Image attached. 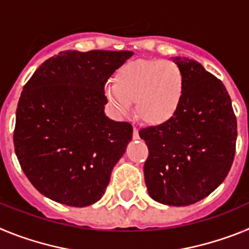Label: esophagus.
<instances>
[{
    "instance_id": "34e87169",
    "label": "esophagus",
    "mask_w": 249,
    "mask_h": 249,
    "mask_svg": "<svg viewBox=\"0 0 249 249\" xmlns=\"http://www.w3.org/2000/svg\"><path fill=\"white\" fill-rule=\"evenodd\" d=\"M140 138V135H138V129L133 128V140H138Z\"/></svg>"
}]
</instances>
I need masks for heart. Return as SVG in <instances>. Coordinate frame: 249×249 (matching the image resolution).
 <instances>
[{
	"label": "heart",
	"mask_w": 249,
	"mask_h": 249,
	"mask_svg": "<svg viewBox=\"0 0 249 249\" xmlns=\"http://www.w3.org/2000/svg\"><path fill=\"white\" fill-rule=\"evenodd\" d=\"M182 71L167 59H138L118 68L113 87L106 89V98L120 116L136 103V114L142 122L160 126L177 113L183 98Z\"/></svg>",
	"instance_id": "obj_1"
}]
</instances>
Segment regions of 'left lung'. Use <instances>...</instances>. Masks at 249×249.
I'll use <instances>...</instances> for the list:
<instances>
[{"mask_svg":"<svg viewBox=\"0 0 249 249\" xmlns=\"http://www.w3.org/2000/svg\"><path fill=\"white\" fill-rule=\"evenodd\" d=\"M184 80L183 98L168 122L140 131L149 156L144 181L152 199L190 206L224 181L236 152L237 121L223 83L197 61L175 57Z\"/></svg>","mask_w":249,"mask_h":249,"instance_id":"8db88e82","label":"left lung"}]
</instances>
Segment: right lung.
Listing matches in <instances>:
<instances>
[{
  "label": "right lung",
  "mask_w": 249,
  "mask_h": 249,
  "mask_svg": "<svg viewBox=\"0 0 249 249\" xmlns=\"http://www.w3.org/2000/svg\"><path fill=\"white\" fill-rule=\"evenodd\" d=\"M129 51H63L37 68L16 111L15 152L45 197L86 207L102 198L132 140L127 122L105 113V85Z\"/></svg>",
  "instance_id": "obj_1"
}]
</instances>
